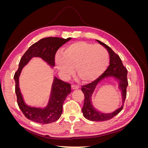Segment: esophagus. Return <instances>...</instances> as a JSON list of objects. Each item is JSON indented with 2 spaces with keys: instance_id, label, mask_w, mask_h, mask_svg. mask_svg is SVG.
Wrapping results in <instances>:
<instances>
[{
  "instance_id": "1",
  "label": "esophagus",
  "mask_w": 148,
  "mask_h": 148,
  "mask_svg": "<svg viewBox=\"0 0 148 148\" xmlns=\"http://www.w3.org/2000/svg\"><path fill=\"white\" fill-rule=\"evenodd\" d=\"M71 88H72V89H77L79 88V86H77V85H75V84H73L71 85Z\"/></svg>"
}]
</instances>
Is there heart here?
<instances>
[{"label": "heart", "instance_id": "b5f03b06", "mask_svg": "<svg viewBox=\"0 0 148 148\" xmlns=\"http://www.w3.org/2000/svg\"><path fill=\"white\" fill-rule=\"evenodd\" d=\"M109 54L99 44L79 41L66 46L63 56L57 53L55 63L64 77L72 74L73 68L78 78L83 82H90L101 76L109 64Z\"/></svg>", "mask_w": 148, "mask_h": 148}]
</instances>
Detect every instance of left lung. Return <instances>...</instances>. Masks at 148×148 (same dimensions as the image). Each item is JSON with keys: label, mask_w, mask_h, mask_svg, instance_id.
Masks as SVG:
<instances>
[{"label": "left lung", "mask_w": 148, "mask_h": 148, "mask_svg": "<svg viewBox=\"0 0 148 148\" xmlns=\"http://www.w3.org/2000/svg\"><path fill=\"white\" fill-rule=\"evenodd\" d=\"M101 45L104 47L108 52L110 57L109 66L107 70L95 81L85 86H83L82 91L84 95V105L82 112L86 119L95 122L106 121L114 117L122 110L124 101L127 96V88L128 86L127 70L123 66L120 57L116 54L110 47L99 40H96ZM114 79L118 84V87L122 96V106L111 113H104L98 111L93 106L92 97L98 85L105 80Z\"/></svg>", "instance_id": "8db88e82"}]
</instances>
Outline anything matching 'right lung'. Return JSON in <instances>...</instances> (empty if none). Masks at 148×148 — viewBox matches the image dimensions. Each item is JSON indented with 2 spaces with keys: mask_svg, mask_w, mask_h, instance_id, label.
Returning <instances> with one entry per match:
<instances>
[{
  "mask_svg": "<svg viewBox=\"0 0 148 148\" xmlns=\"http://www.w3.org/2000/svg\"><path fill=\"white\" fill-rule=\"evenodd\" d=\"M71 39V38L64 39L57 37L41 39L31 46L21 57L18 69L14 75L15 92L19 108L29 120L42 124L51 123L59 120L62 113L64 102L71 92V86L70 84L62 82L56 76H53L47 105L45 107L31 106L25 101L20 88L19 78L22 70L34 57L41 58L51 69H53L55 66L54 58L57 50Z\"/></svg>",
  "mask_w": 148,
  "mask_h": 148,
  "instance_id": "right-lung-1",
  "label": "right lung"
}]
</instances>
